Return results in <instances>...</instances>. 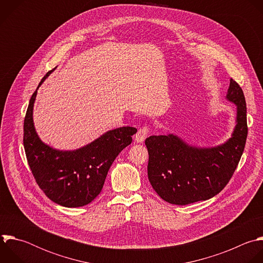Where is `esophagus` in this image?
Returning a JSON list of instances; mask_svg holds the SVG:
<instances>
[{"instance_id":"obj_1","label":"esophagus","mask_w":263,"mask_h":263,"mask_svg":"<svg viewBox=\"0 0 263 263\" xmlns=\"http://www.w3.org/2000/svg\"><path fill=\"white\" fill-rule=\"evenodd\" d=\"M150 134V128L148 126H143L141 127L138 133L136 134V137H135V140L138 142V143H143L144 140L149 136Z\"/></svg>"}]
</instances>
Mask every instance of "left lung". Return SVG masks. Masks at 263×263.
<instances>
[{
  "label": "left lung",
  "instance_id": "1",
  "mask_svg": "<svg viewBox=\"0 0 263 263\" xmlns=\"http://www.w3.org/2000/svg\"><path fill=\"white\" fill-rule=\"evenodd\" d=\"M226 99L236 106V124L225 143L196 147L173 134L150 136L145 140L149 154L148 179L163 200L176 205L208 200L229 182L248 136L245 95L232 79Z\"/></svg>",
  "mask_w": 263,
  "mask_h": 263
}]
</instances>
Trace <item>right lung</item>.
Returning a JSON list of instances; mask_svg holds the SVG:
<instances>
[{"label": "right lung", "instance_id": "obj_1", "mask_svg": "<svg viewBox=\"0 0 263 263\" xmlns=\"http://www.w3.org/2000/svg\"><path fill=\"white\" fill-rule=\"evenodd\" d=\"M54 70L43 77L37 89ZM37 89L30 99L24 121V147L33 176L52 202L65 207L87 205L101 192L110 167L132 143L137 128L123 126L109 130L76 150L55 149L39 139L34 127Z\"/></svg>", "mask_w": 263, "mask_h": 263}]
</instances>
